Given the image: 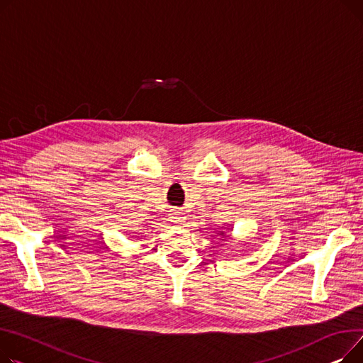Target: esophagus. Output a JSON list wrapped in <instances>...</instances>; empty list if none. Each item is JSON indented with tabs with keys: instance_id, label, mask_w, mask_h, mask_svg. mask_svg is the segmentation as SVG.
I'll return each instance as SVG.
<instances>
[{
	"instance_id": "34e87169",
	"label": "esophagus",
	"mask_w": 363,
	"mask_h": 363,
	"mask_svg": "<svg viewBox=\"0 0 363 363\" xmlns=\"http://www.w3.org/2000/svg\"><path fill=\"white\" fill-rule=\"evenodd\" d=\"M182 220V212L177 209H172V214H169V221L179 223Z\"/></svg>"
}]
</instances>
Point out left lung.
Masks as SVG:
<instances>
[{
    "label": "left lung",
    "instance_id": "left-lung-1",
    "mask_svg": "<svg viewBox=\"0 0 363 363\" xmlns=\"http://www.w3.org/2000/svg\"><path fill=\"white\" fill-rule=\"evenodd\" d=\"M221 234H223V233H221Z\"/></svg>",
    "mask_w": 363,
    "mask_h": 363
}]
</instances>
